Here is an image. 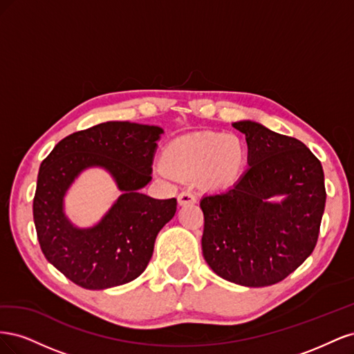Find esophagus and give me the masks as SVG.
<instances>
[{"instance_id": "34e87169", "label": "esophagus", "mask_w": 354, "mask_h": 354, "mask_svg": "<svg viewBox=\"0 0 354 354\" xmlns=\"http://www.w3.org/2000/svg\"><path fill=\"white\" fill-rule=\"evenodd\" d=\"M177 202L180 207H185V205H190V203H196V198L192 192H181L177 198Z\"/></svg>"}]
</instances>
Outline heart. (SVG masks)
Listing matches in <instances>:
<instances>
[{
	"mask_svg": "<svg viewBox=\"0 0 354 354\" xmlns=\"http://www.w3.org/2000/svg\"><path fill=\"white\" fill-rule=\"evenodd\" d=\"M246 164V147L239 137L220 133H192L174 138L162 153L168 174L190 180L211 190L226 189L241 177Z\"/></svg>",
	"mask_w": 354,
	"mask_h": 354,
	"instance_id": "heart-1",
	"label": "heart"
}]
</instances>
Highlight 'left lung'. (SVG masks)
<instances>
[{
    "instance_id": "8db88e82",
    "label": "left lung",
    "mask_w": 354,
    "mask_h": 354,
    "mask_svg": "<svg viewBox=\"0 0 354 354\" xmlns=\"http://www.w3.org/2000/svg\"><path fill=\"white\" fill-rule=\"evenodd\" d=\"M232 127L245 134L248 169L229 190L201 199L202 254L223 279L269 286L315 250L326 202L324 169L297 138L248 120Z\"/></svg>"
}]
</instances>
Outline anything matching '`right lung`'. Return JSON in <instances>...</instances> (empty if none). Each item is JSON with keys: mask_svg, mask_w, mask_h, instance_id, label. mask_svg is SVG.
<instances>
[{"mask_svg": "<svg viewBox=\"0 0 354 354\" xmlns=\"http://www.w3.org/2000/svg\"><path fill=\"white\" fill-rule=\"evenodd\" d=\"M164 130L156 125L109 121L60 140L42 160L34 198L38 241L48 263L85 289L134 281L152 259L159 230L174 217L176 198L142 194L151 183L152 160ZM100 167L122 195L93 227L66 216L64 198L84 170Z\"/></svg>", "mask_w": 354, "mask_h": 354, "instance_id": "obj_1", "label": "right lung"}]
</instances>
